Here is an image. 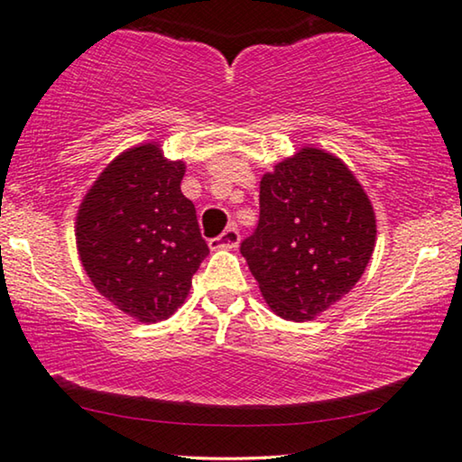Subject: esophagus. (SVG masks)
Here are the masks:
<instances>
[{
  "mask_svg": "<svg viewBox=\"0 0 462 462\" xmlns=\"http://www.w3.org/2000/svg\"><path fill=\"white\" fill-rule=\"evenodd\" d=\"M238 243H240V232L232 226V228L219 234L217 238H211L209 246L211 249H234V246H238Z\"/></svg>",
  "mask_w": 462,
  "mask_h": 462,
  "instance_id": "esophagus-1",
  "label": "esophagus"
}]
</instances>
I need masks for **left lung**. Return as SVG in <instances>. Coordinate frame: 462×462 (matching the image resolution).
I'll return each instance as SVG.
<instances>
[{
	"mask_svg": "<svg viewBox=\"0 0 462 462\" xmlns=\"http://www.w3.org/2000/svg\"><path fill=\"white\" fill-rule=\"evenodd\" d=\"M374 238V209L356 175L303 146L259 181V224L240 253L270 310L305 322L356 287Z\"/></svg>",
	"mask_w": 462,
	"mask_h": 462,
	"instance_id": "1",
	"label": "left lung"
}]
</instances>
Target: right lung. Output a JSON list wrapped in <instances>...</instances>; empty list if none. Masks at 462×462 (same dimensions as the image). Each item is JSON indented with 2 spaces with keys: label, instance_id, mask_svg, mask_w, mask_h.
<instances>
[{
  "label": "right lung",
  "instance_id": "obj_1",
  "mask_svg": "<svg viewBox=\"0 0 462 462\" xmlns=\"http://www.w3.org/2000/svg\"><path fill=\"white\" fill-rule=\"evenodd\" d=\"M184 161L157 142L127 148L83 197L75 222L83 270L102 297L138 322L167 320L186 301L209 246L181 194Z\"/></svg>",
  "mask_w": 462,
  "mask_h": 462
}]
</instances>
